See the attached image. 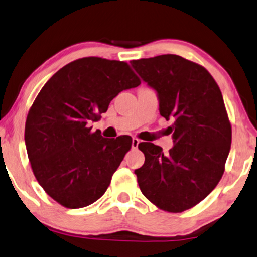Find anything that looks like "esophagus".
I'll list each match as a JSON object with an SVG mask.
<instances>
[{"label": "esophagus", "instance_id": "1", "mask_svg": "<svg viewBox=\"0 0 257 257\" xmlns=\"http://www.w3.org/2000/svg\"><path fill=\"white\" fill-rule=\"evenodd\" d=\"M139 143H140V140L136 139V138H133V141H132V147L134 149H136L139 147Z\"/></svg>", "mask_w": 257, "mask_h": 257}]
</instances>
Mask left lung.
<instances>
[{
  "mask_svg": "<svg viewBox=\"0 0 257 257\" xmlns=\"http://www.w3.org/2000/svg\"><path fill=\"white\" fill-rule=\"evenodd\" d=\"M157 93L160 114L173 119L168 154L141 142L145 164L136 169L142 194L160 209L182 213L204 200L220 182L231 145V125L218 85L206 68L179 55L133 60Z\"/></svg>",
  "mask_w": 257,
  "mask_h": 257,
  "instance_id": "8db88e82",
  "label": "left lung"
}]
</instances>
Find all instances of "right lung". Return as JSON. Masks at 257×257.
<instances>
[{"label":"right lung","mask_w":257,"mask_h":257,"mask_svg":"<svg viewBox=\"0 0 257 257\" xmlns=\"http://www.w3.org/2000/svg\"><path fill=\"white\" fill-rule=\"evenodd\" d=\"M140 83L128 63L83 57L41 89L27 116L25 141L37 182L61 206L87 207L105 193L133 140L105 139L89 125L118 93Z\"/></svg>","instance_id":"obj_1"}]
</instances>
